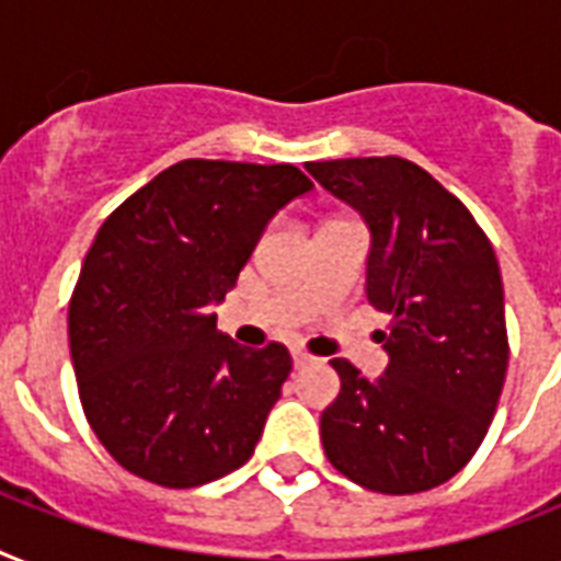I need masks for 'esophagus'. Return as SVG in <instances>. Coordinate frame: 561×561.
Instances as JSON below:
<instances>
[{
  "instance_id": "obj_1",
  "label": "esophagus",
  "mask_w": 561,
  "mask_h": 561,
  "mask_svg": "<svg viewBox=\"0 0 561 561\" xmlns=\"http://www.w3.org/2000/svg\"><path fill=\"white\" fill-rule=\"evenodd\" d=\"M290 355H294V367H306V364H311V355H308V352H302V350H294L290 352Z\"/></svg>"
}]
</instances>
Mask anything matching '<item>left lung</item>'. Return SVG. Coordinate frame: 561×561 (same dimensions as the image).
Segmentation results:
<instances>
[{
  "instance_id": "8db88e82",
  "label": "left lung",
  "mask_w": 561,
  "mask_h": 561,
  "mask_svg": "<svg viewBox=\"0 0 561 561\" xmlns=\"http://www.w3.org/2000/svg\"><path fill=\"white\" fill-rule=\"evenodd\" d=\"M306 169L367 224V299L390 314L378 378L329 360L341 392L320 416L325 457L383 495L439 486L478 451L504 390L510 346L495 250L451 192L401 157Z\"/></svg>"
}]
</instances>
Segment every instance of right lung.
<instances>
[{
	"label": "right lung",
	"mask_w": 561,
	"mask_h": 561,
	"mask_svg": "<svg viewBox=\"0 0 561 561\" xmlns=\"http://www.w3.org/2000/svg\"><path fill=\"white\" fill-rule=\"evenodd\" d=\"M311 188L297 165L183 160L101 224L69 350L87 422L136 478L192 489L253 457L290 355L238 346L211 308L273 215Z\"/></svg>",
	"instance_id": "right-lung-1"
}]
</instances>
